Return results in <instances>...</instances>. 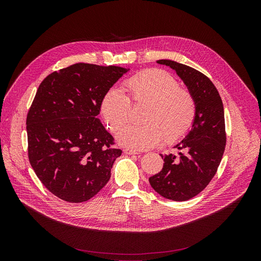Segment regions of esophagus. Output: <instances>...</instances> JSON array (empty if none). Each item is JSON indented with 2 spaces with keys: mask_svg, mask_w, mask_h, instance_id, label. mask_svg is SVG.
Here are the masks:
<instances>
[{
  "mask_svg": "<svg viewBox=\"0 0 261 261\" xmlns=\"http://www.w3.org/2000/svg\"><path fill=\"white\" fill-rule=\"evenodd\" d=\"M124 153L127 154V155H136V154H138L139 152L136 151V150H133V148L125 147V148H124Z\"/></svg>",
  "mask_w": 261,
  "mask_h": 261,
  "instance_id": "esophagus-1",
  "label": "esophagus"
}]
</instances>
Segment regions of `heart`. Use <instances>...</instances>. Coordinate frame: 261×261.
Listing matches in <instances>:
<instances>
[{
    "label": "heart",
    "mask_w": 261,
    "mask_h": 261,
    "mask_svg": "<svg viewBox=\"0 0 261 261\" xmlns=\"http://www.w3.org/2000/svg\"><path fill=\"white\" fill-rule=\"evenodd\" d=\"M146 103L143 125H123L130 105ZM101 113L117 140L136 151L158 145L162 138L167 143L181 139L195 119V100L186 88L179 87L170 73L161 69L138 72L122 84V91L110 88L103 96Z\"/></svg>",
    "instance_id": "heart-1"
}]
</instances>
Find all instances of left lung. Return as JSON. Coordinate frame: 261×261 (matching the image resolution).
<instances>
[{
  "label": "left lung",
  "instance_id": "obj_1",
  "mask_svg": "<svg viewBox=\"0 0 261 261\" xmlns=\"http://www.w3.org/2000/svg\"><path fill=\"white\" fill-rule=\"evenodd\" d=\"M157 63L176 72L194 97L196 113L191 129L174 145L181 153L160 154L163 168L148 181L161 196L185 201L199 194L217 172L226 143L224 107L216 87L201 72L170 60Z\"/></svg>",
  "mask_w": 261,
  "mask_h": 261
}]
</instances>
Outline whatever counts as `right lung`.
I'll list each match as a JSON object with an SVG mask.
<instances>
[{
  "mask_svg": "<svg viewBox=\"0 0 261 261\" xmlns=\"http://www.w3.org/2000/svg\"><path fill=\"white\" fill-rule=\"evenodd\" d=\"M129 70L77 63L40 84L27 117L29 159L59 198L87 201L109 180L122 151L98 116L105 93Z\"/></svg>",
  "mask_w": 261,
  "mask_h": 261,
  "instance_id": "1",
  "label": "right lung"
}]
</instances>
